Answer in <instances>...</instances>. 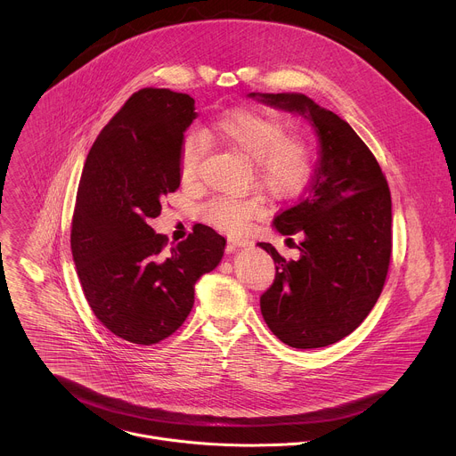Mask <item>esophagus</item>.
Returning <instances> with one entry per match:
<instances>
[{"mask_svg":"<svg viewBox=\"0 0 456 456\" xmlns=\"http://www.w3.org/2000/svg\"><path fill=\"white\" fill-rule=\"evenodd\" d=\"M229 243H231V247H232L234 250H236V248H247V247L252 245V241L243 240V238H229Z\"/></svg>","mask_w":456,"mask_h":456,"instance_id":"esophagus-1","label":"esophagus"}]
</instances>
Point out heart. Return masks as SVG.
<instances>
[{
    "label": "heart",
    "mask_w": 456,
    "mask_h": 456,
    "mask_svg": "<svg viewBox=\"0 0 456 456\" xmlns=\"http://www.w3.org/2000/svg\"><path fill=\"white\" fill-rule=\"evenodd\" d=\"M206 137L238 151L252 165L256 183L268 195L286 199L293 195L310 174V148L293 135H286L284 125L272 116L254 109H232L216 118L208 128ZM204 154V141L188 135L181 148L179 170L184 183L197 177L199 163ZM263 208L261 197H218L204 209L206 220L229 234H243Z\"/></svg>",
    "instance_id": "obj_1"
}]
</instances>
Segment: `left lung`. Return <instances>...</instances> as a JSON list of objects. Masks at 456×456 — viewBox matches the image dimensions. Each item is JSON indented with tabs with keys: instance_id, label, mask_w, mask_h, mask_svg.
<instances>
[{
	"instance_id": "obj_1",
	"label": "left lung",
	"mask_w": 456,
	"mask_h": 456,
	"mask_svg": "<svg viewBox=\"0 0 456 456\" xmlns=\"http://www.w3.org/2000/svg\"><path fill=\"white\" fill-rule=\"evenodd\" d=\"M248 98L305 118L319 137L310 190L272 224L282 236L302 234L298 259L286 261L270 243H257L275 263L259 305L286 346L326 347L367 319L383 289L392 252L390 190L372 151L333 110L302 93Z\"/></svg>"
}]
</instances>
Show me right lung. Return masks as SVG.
<instances>
[{
  "instance_id": "obj_1",
  "label": "right lung",
  "mask_w": 456,
  "mask_h": 456,
  "mask_svg": "<svg viewBox=\"0 0 456 456\" xmlns=\"http://www.w3.org/2000/svg\"><path fill=\"white\" fill-rule=\"evenodd\" d=\"M197 116L188 94L141 89L102 128L84 165L73 261L96 319L132 344L174 335L193 308L195 282L225 250V238L202 224L170 248L150 227L163 197L181 186L184 132Z\"/></svg>"
}]
</instances>
